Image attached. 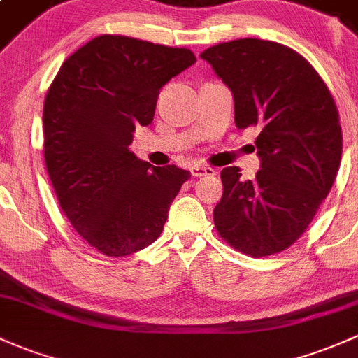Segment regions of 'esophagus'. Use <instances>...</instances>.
I'll use <instances>...</instances> for the list:
<instances>
[{
  "label": "esophagus",
  "instance_id": "obj_1",
  "mask_svg": "<svg viewBox=\"0 0 358 358\" xmlns=\"http://www.w3.org/2000/svg\"><path fill=\"white\" fill-rule=\"evenodd\" d=\"M191 174H193L194 178H203V176H215V169L206 167V165H201V164H194L193 167H191Z\"/></svg>",
  "mask_w": 358,
  "mask_h": 358
}]
</instances>
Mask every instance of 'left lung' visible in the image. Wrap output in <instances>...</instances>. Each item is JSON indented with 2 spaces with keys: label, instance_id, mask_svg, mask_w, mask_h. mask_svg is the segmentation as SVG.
I'll return each instance as SVG.
<instances>
[{
  "label": "left lung",
  "instance_id": "left-lung-1",
  "mask_svg": "<svg viewBox=\"0 0 358 358\" xmlns=\"http://www.w3.org/2000/svg\"><path fill=\"white\" fill-rule=\"evenodd\" d=\"M199 57L232 90L237 128L259 131L256 179H242L239 167L222 171L215 229L242 255L285 251L313 222L340 167L343 136L331 92L306 57L278 42H222Z\"/></svg>",
  "mask_w": 358,
  "mask_h": 358
}]
</instances>
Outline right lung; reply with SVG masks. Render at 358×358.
<instances>
[{
  "mask_svg": "<svg viewBox=\"0 0 358 358\" xmlns=\"http://www.w3.org/2000/svg\"><path fill=\"white\" fill-rule=\"evenodd\" d=\"M196 56L126 36H99L61 64L44 101V160L73 229L94 249L122 257L159 239L189 171L152 167L129 152L138 124Z\"/></svg>",
  "mask_w": 358,
  "mask_h": 358,
  "instance_id": "1",
  "label": "right lung"
}]
</instances>
